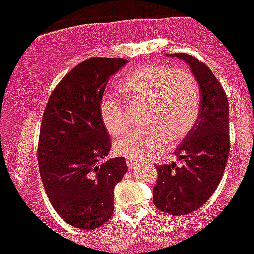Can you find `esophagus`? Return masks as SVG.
I'll use <instances>...</instances> for the list:
<instances>
[{"instance_id": "obj_1", "label": "esophagus", "mask_w": 254, "mask_h": 254, "mask_svg": "<svg viewBox=\"0 0 254 254\" xmlns=\"http://www.w3.org/2000/svg\"><path fill=\"white\" fill-rule=\"evenodd\" d=\"M127 167L130 168V170H133V168L136 167V161H133L132 159H127Z\"/></svg>"}]
</instances>
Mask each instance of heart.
<instances>
[{"instance_id":"heart-1","label":"heart","mask_w":254,"mask_h":254,"mask_svg":"<svg viewBox=\"0 0 254 254\" xmlns=\"http://www.w3.org/2000/svg\"><path fill=\"white\" fill-rule=\"evenodd\" d=\"M121 90L130 101L145 105L143 124L115 143L118 155L132 160L157 156L193 129L200 111V89L196 76L184 68L143 64L121 81ZM103 123L117 137L129 127L124 104L105 95L100 104Z\"/></svg>"}]
</instances>
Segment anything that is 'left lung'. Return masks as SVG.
<instances>
[{
  "mask_svg": "<svg viewBox=\"0 0 254 254\" xmlns=\"http://www.w3.org/2000/svg\"><path fill=\"white\" fill-rule=\"evenodd\" d=\"M190 65L200 89V111L193 129L174 151L176 162L157 165L153 202L173 216L197 210L212 196L226 168L230 149L229 104L222 84L202 61L188 54H171Z\"/></svg>",
  "mask_w": 254,
  "mask_h": 254,
  "instance_id": "8db88e82",
  "label": "left lung"
}]
</instances>
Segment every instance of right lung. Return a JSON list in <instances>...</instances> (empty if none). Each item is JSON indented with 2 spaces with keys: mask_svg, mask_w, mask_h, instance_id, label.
I'll list each match as a JSON object with an SVG mask.
<instances>
[{
  "mask_svg": "<svg viewBox=\"0 0 254 254\" xmlns=\"http://www.w3.org/2000/svg\"><path fill=\"white\" fill-rule=\"evenodd\" d=\"M125 58L93 57L78 63L51 93L44 111L38 164L57 214L78 229H97L113 214V191L127 173L123 156L105 160L111 138L100 104L110 77Z\"/></svg>",
  "mask_w": 254,
  "mask_h": 254,
  "instance_id": "right-lung-1",
  "label": "right lung"
}]
</instances>
